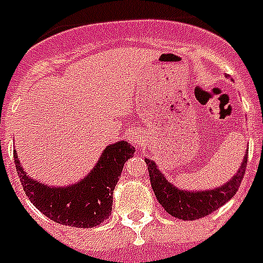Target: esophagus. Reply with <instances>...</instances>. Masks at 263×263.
<instances>
[{"mask_svg": "<svg viewBox=\"0 0 263 263\" xmlns=\"http://www.w3.org/2000/svg\"><path fill=\"white\" fill-rule=\"evenodd\" d=\"M128 140L131 142L132 144H138V146H140V144L143 143V136H142V134H140L139 131H129V134H128Z\"/></svg>", "mask_w": 263, "mask_h": 263, "instance_id": "34e87169", "label": "esophagus"}]
</instances>
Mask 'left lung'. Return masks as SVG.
Here are the masks:
<instances>
[{"label": "left lung", "mask_w": 263, "mask_h": 263, "mask_svg": "<svg viewBox=\"0 0 263 263\" xmlns=\"http://www.w3.org/2000/svg\"><path fill=\"white\" fill-rule=\"evenodd\" d=\"M247 154L249 148L246 150L240 168L237 169V172L227 183L220 187L202 191H190L176 187L175 184L171 183V180L165 177L154 161L148 158H144V161L147 164L152 187L161 206L166 210V213L176 218L194 221L212 214L229 199H232L240 187L241 179L247 168Z\"/></svg>", "instance_id": "1"}]
</instances>
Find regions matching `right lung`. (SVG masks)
I'll return each instance as SVG.
<instances>
[{
    "mask_svg": "<svg viewBox=\"0 0 263 263\" xmlns=\"http://www.w3.org/2000/svg\"><path fill=\"white\" fill-rule=\"evenodd\" d=\"M134 153L135 147L124 140L109 144L83 179L65 187L47 185L32 179L23 169L17 153L14 152L13 157L24 192L39 212L59 224L94 228L111 214L113 190L124 164Z\"/></svg>",
    "mask_w": 263,
    "mask_h": 263,
    "instance_id": "add662e5",
    "label": "right lung"
}]
</instances>
